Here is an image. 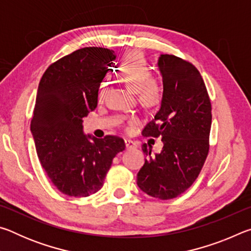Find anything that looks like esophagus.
<instances>
[{
	"mask_svg": "<svg viewBox=\"0 0 251 251\" xmlns=\"http://www.w3.org/2000/svg\"><path fill=\"white\" fill-rule=\"evenodd\" d=\"M125 145L127 150H131V148L137 147V144H136L134 141H131V139H125Z\"/></svg>",
	"mask_w": 251,
	"mask_h": 251,
	"instance_id": "34e87169",
	"label": "esophagus"
}]
</instances>
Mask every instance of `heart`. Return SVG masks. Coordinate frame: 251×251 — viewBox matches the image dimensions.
<instances>
[{
    "mask_svg": "<svg viewBox=\"0 0 251 251\" xmlns=\"http://www.w3.org/2000/svg\"><path fill=\"white\" fill-rule=\"evenodd\" d=\"M117 73L131 91L137 93L138 100L145 106L158 105L163 100V87L158 80L151 78L145 58L142 54L133 53L127 56L118 66ZM104 87L100 88L103 96ZM133 122V121H130Z\"/></svg>",
    "mask_w": 251,
    "mask_h": 251,
    "instance_id": "1",
    "label": "heart"
}]
</instances>
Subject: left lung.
I'll return each instance as SVG.
<instances>
[{
    "label": "left lung",
    "mask_w": 251,
    "mask_h": 251,
    "mask_svg": "<svg viewBox=\"0 0 251 251\" xmlns=\"http://www.w3.org/2000/svg\"><path fill=\"white\" fill-rule=\"evenodd\" d=\"M164 94L158 112L142 134L161 137L164 146L147 156L137 174V185L144 193L167 201L185 193L197 179L209 151L211 103L201 73L192 63L175 55L158 59Z\"/></svg>",
    "instance_id": "left-lung-1"
}]
</instances>
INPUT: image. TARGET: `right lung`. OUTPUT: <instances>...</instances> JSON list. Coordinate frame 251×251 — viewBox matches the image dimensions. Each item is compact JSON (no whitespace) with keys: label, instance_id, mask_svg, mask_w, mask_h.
<instances>
[{"label":"right lung","instance_id":"add662e5","mask_svg":"<svg viewBox=\"0 0 251 251\" xmlns=\"http://www.w3.org/2000/svg\"><path fill=\"white\" fill-rule=\"evenodd\" d=\"M115 57L105 48H83L50 64L41 78L31 120L37 156L50 180L71 197H87L103 187L124 139L83 133V117L97 106L100 84Z\"/></svg>","mask_w":251,"mask_h":251}]
</instances>
